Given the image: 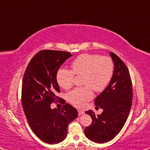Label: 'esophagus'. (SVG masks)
I'll use <instances>...</instances> for the list:
<instances>
[{"label": "esophagus", "instance_id": "34e87169", "mask_svg": "<svg viewBox=\"0 0 150 150\" xmlns=\"http://www.w3.org/2000/svg\"><path fill=\"white\" fill-rule=\"evenodd\" d=\"M83 114H84V112L83 110H78V115H83Z\"/></svg>", "mask_w": 150, "mask_h": 150}]
</instances>
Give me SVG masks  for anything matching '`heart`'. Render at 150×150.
<instances>
[{
  "instance_id": "1",
  "label": "heart",
  "mask_w": 150,
  "mask_h": 150,
  "mask_svg": "<svg viewBox=\"0 0 150 150\" xmlns=\"http://www.w3.org/2000/svg\"><path fill=\"white\" fill-rule=\"evenodd\" d=\"M70 69L61 68L57 71V81L60 87L69 89L73 84L75 75H83L82 88H77L67 94V99L77 108H83L93 97L91 89L102 92L112 78L115 65L109 57L96 54H83L72 62Z\"/></svg>"
}]
</instances>
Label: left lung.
I'll return each mask as SVG.
<instances>
[{
    "mask_svg": "<svg viewBox=\"0 0 150 150\" xmlns=\"http://www.w3.org/2000/svg\"><path fill=\"white\" fill-rule=\"evenodd\" d=\"M110 54L115 64L112 78L94 100L96 106L103 109V112L98 115L92 110L86 112L92 118V122L85 129V135L98 144L109 142L119 133L132 105V81L128 68L117 54Z\"/></svg>",
    "mask_w": 150,
    "mask_h": 150,
    "instance_id": "left-lung-1",
    "label": "left lung"
}]
</instances>
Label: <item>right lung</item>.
I'll return each mask as SVG.
<instances>
[{
    "label": "right lung",
    "mask_w": 150,
    "mask_h": 150,
    "mask_svg": "<svg viewBox=\"0 0 150 150\" xmlns=\"http://www.w3.org/2000/svg\"><path fill=\"white\" fill-rule=\"evenodd\" d=\"M71 56L65 51L40 50L29 62L24 73L21 88L24 113L35 135L49 144L65 139L69 123L78 115L75 108L56 96L60 93L57 71ZM57 100L64 104L61 110L51 108V104Z\"/></svg>",
    "instance_id": "1"
}]
</instances>
